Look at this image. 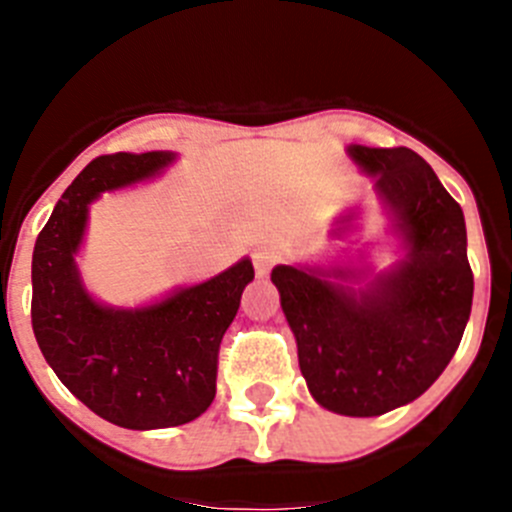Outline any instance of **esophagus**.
I'll return each instance as SVG.
<instances>
[{
    "label": "esophagus",
    "mask_w": 512,
    "mask_h": 512,
    "mask_svg": "<svg viewBox=\"0 0 512 512\" xmlns=\"http://www.w3.org/2000/svg\"><path fill=\"white\" fill-rule=\"evenodd\" d=\"M277 261L279 256L271 251V248H256V251H253V269H256L259 277H266L271 271V266L277 264Z\"/></svg>",
    "instance_id": "esophagus-1"
}]
</instances>
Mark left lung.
Masks as SVG:
<instances>
[{"label":"left lung","mask_w":512,"mask_h":512,"mask_svg":"<svg viewBox=\"0 0 512 512\" xmlns=\"http://www.w3.org/2000/svg\"><path fill=\"white\" fill-rule=\"evenodd\" d=\"M408 235V261L361 295L318 274L277 266L282 310L312 397L341 415L374 418L423 395L459 348L474 277L459 202L410 148L351 146ZM338 277H346L338 271Z\"/></svg>","instance_id":"8db88e82"}]
</instances>
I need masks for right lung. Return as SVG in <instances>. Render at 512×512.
<instances>
[{"label":"right lung","mask_w":512,"mask_h":512,"mask_svg":"<svg viewBox=\"0 0 512 512\" xmlns=\"http://www.w3.org/2000/svg\"><path fill=\"white\" fill-rule=\"evenodd\" d=\"M174 153H107L63 192L33 251V333L56 377L92 413L153 431L200 418L215 400L217 354L253 279L243 259L210 282L143 310H110L84 292L74 253L99 192L156 174Z\"/></svg>","instance_id":"1"}]
</instances>
